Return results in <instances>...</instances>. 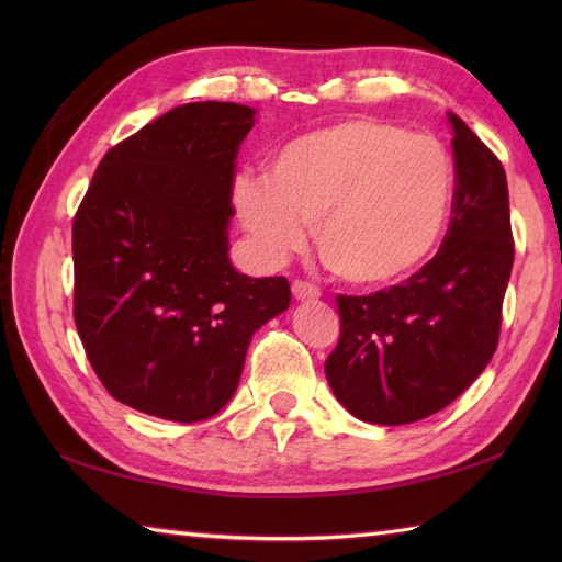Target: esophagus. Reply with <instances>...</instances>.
<instances>
[{
    "label": "esophagus",
    "mask_w": 562,
    "mask_h": 562,
    "mask_svg": "<svg viewBox=\"0 0 562 562\" xmlns=\"http://www.w3.org/2000/svg\"><path fill=\"white\" fill-rule=\"evenodd\" d=\"M292 294H294V300H317L322 292H319L317 284H312L307 280H294L292 282Z\"/></svg>",
    "instance_id": "obj_1"
}]
</instances>
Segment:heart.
<instances>
[{"label":"heart","mask_w":562,"mask_h":562,"mask_svg":"<svg viewBox=\"0 0 562 562\" xmlns=\"http://www.w3.org/2000/svg\"><path fill=\"white\" fill-rule=\"evenodd\" d=\"M456 166L431 133L357 116L302 133L268 173L233 183L237 217L280 262L315 225L322 262L351 284H389L431 258L451 221Z\"/></svg>","instance_id":"obj_1"}]
</instances>
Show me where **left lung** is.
Instances as JSON below:
<instances>
[{"instance_id":"1","label":"left lung","mask_w":562,"mask_h":562,"mask_svg":"<svg viewBox=\"0 0 562 562\" xmlns=\"http://www.w3.org/2000/svg\"><path fill=\"white\" fill-rule=\"evenodd\" d=\"M456 195L439 252L402 284L339 294V341L325 374L369 424H414L479 376L498 347L513 268L508 183L496 154L449 113Z\"/></svg>"}]
</instances>
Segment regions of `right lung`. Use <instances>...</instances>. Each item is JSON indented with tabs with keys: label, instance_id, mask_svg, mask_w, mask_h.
I'll list each match as a JSON object with an SVG mask.
<instances>
[{
	"label": "right lung",
	"instance_id": "1",
	"mask_svg": "<svg viewBox=\"0 0 562 562\" xmlns=\"http://www.w3.org/2000/svg\"><path fill=\"white\" fill-rule=\"evenodd\" d=\"M255 109L198 101L113 146L74 215V322L106 392L193 424L231 402L245 351L290 307L284 278L227 260L240 144Z\"/></svg>",
	"mask_w": 562,
	"mask_h": 562
}]
</instances>
